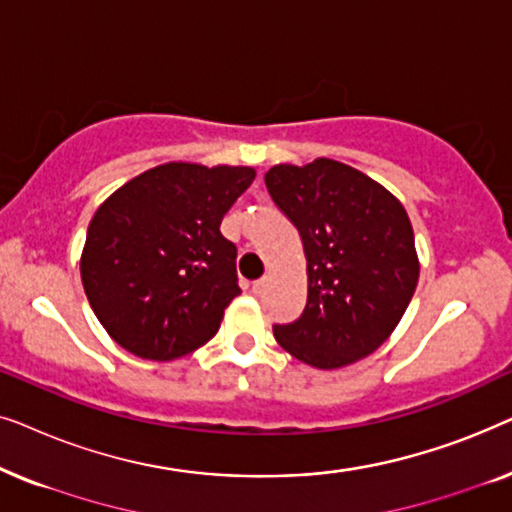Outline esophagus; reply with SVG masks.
Returning <instances> with one entry per match:
<instances>
[{
  "instance_id": "34e87169",
  "label": "esophagus",
  "mask_w": 512,
  "mask_h": 512,
  "mask_svg": "<svg viewBox=\"0 0 512 512\" xmlns=\"http://www.w3.org/2000/svg\"><path fill=\"white\" fill-rule=\"evenodd\" d=\"M265 286H268V277H263V279H256V282L251 284V291H254L256 296H258V293H263V291H265Z\"/></svg>"
}]
</instances>
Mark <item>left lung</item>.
Listing matches in <instances>:
<instances>
[{
  "instance_id": "8db88e82",
  "label": "left lung",
  "mask_w": 512,
  "mask_h": 512,
  "mask_svg": "<svg viewBox=\"0 0 512 512\" xmlns=\"http://www.w3.org/2000/svg\"><path fill=\"white\" fill-rule=\"evenodd\" d=\"M265 186L298 228L307 258L305 310L291 324H275L277 342L324 370L373 354L417 289L415 235L403 205L331 158L275 165Z\"/></svg>"
}]
</instances>
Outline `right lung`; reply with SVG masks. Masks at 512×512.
<instances>
[{"mask_svg": "<svg viewBox=\"0 0 512 512\" xmlns=\"http://www.w3.org/2000/svg\"><path fill=\"white\" fill-rule=\"evenodd\" d=\"M251 167L167 163L139 174L97 209L81 256L88 303L123 349L151 361L191 354L240 296L237 247L223 214Z\"/></svg>", "mask_w": 512, "mask_h": 512, "instance_id": "add662e5", "label": "right lung"}]
</instances>
